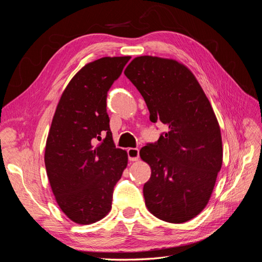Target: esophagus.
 Segmentation results:
<instances>
[{
	"instance_id": "34e87169",
	"label": "esophagus",
	"mask_w": 262,
	"mask_h": 262,
	"mask_svg": "<svg viewBox=\"0 0 262 262\" xmlns=\"http://www.w3.org/2000/svg\"><path fill=\"white\" fill-rule=\"evenodd\" d=\"M128 156H129V160L132 162H136L139 160L140 157V153H139V148H129L128 149Z\"/></svg>"
}]
</instances>
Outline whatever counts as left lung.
<instances>
[{
    "instance_id": "obj_1",
    "label": "left lung",
    "mask_w": 262,
    "mask_h": 262,
    "mask_svg": "<svg viewBox=\"0 0 262 262\" xmlns=\"http://www.w3.org/2000/svg\"><path fill=\"white\" fill-rule=\"evenodd\" d=\"M124 74L144 98L149 120L168 129L140 150L152 170L145 205L157 219L184 223L207 207L222 167L217 119L195 76L176 60L142 55Z\"/></svg>"
}]
</instances>
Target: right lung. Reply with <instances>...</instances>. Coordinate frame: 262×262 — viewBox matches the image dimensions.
Segmentation results:
<instances>
[{"instance_id": "right-lung-1", "label": "right lung", "mask_w": 262, "mask_h": 262, "mask_svg": "<svg viewBox=\"0 0 262 262\" xmlns=\"http://www.w3.org/2000/svg\"><path fill=\"white\" fill-rule=\"evenodd\" d=\"M131 57L87 63L70 81L47 138L45 165L55 201L74 223L87 225L112 210L113 192L128 165L109 128L107 93Z\"/></svg>"}]
</instances>
